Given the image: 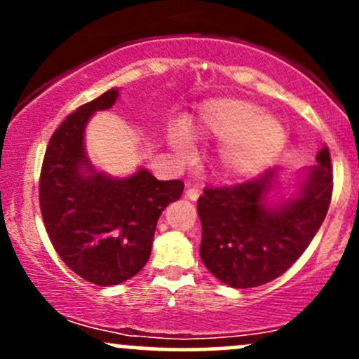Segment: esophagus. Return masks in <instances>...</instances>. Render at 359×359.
<instances>
[{"label":"esophagus","instance_id":"1","mask_svg":"<svg viewBox=\"0 0 359 359\" xmlns=\"http://www.w3.org/2000/svg\"><path fill=\"white\" fill-rule=\"evenodd\" d=\"M199 196H201L199 189H187V191H185V199L189 201H197L199 199Z\"/></svg>","mask_w":359,"mask_h":359}]
</instances>
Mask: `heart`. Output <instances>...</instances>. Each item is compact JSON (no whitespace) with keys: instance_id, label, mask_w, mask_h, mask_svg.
<instances>
[{"instance_id":"heart-1","label":"heart","mask_w":359,"mask_h":359,"mask_svg":"<svg viewBox=\"0 0 359 359\" xmlns=\"http://www.w3.org/2000/svg\"><path fill=\"white\" fill-rule=\"evenodd\" d=\"M189 134L194 140L224 142L221 148L222 168L233 177L251 175L269 165L287 142V128L278 116L263 113L255 102L221 97L201 106L197 118L187 126L168 131V142L180 155L189 154Z\"/></svg>"}]
</instances>
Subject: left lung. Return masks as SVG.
I'll return each mask as SVG.
<instances>
[{"label":"left lung","instance_id":"left-lung-1","mask_svg":"<svg viewBox=\"0 0 359 359\" xmlns=\"http://www.w3.org/2000/svg\"><path fill=\"white\" fill-rule=\"evenodd\" d=\"M317 165L299 172L288 189L278 172L224 189H205L197 201L201 258L219 282L250 288L287 271L319 231L332 192L331 156L323 148Z\"/></svg>","mask_w":359,"mask_h":359}]
</instances>
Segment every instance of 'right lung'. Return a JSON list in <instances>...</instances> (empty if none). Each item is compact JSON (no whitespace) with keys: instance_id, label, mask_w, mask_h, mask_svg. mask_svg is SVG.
Here are the masks:
<instances>
[{"instance_id":"1","label":"right lung","mask_w":359,"mask_h":359,"mask_svg":"<svg viewBox=\"0 0 359 359\" xmlns=\"http://www.w3.org/2000/svg\"><path fill=\"white\" fill-rule=\"evenodd\" d=\"M119 88L69 114L45 151L40 209L62 262L88 282L108 287L145 266L160 214L180 199V180H156L145 167L128 177L97 170L86 150V126L113 108Z\"/></svg>"}]
</instances>
